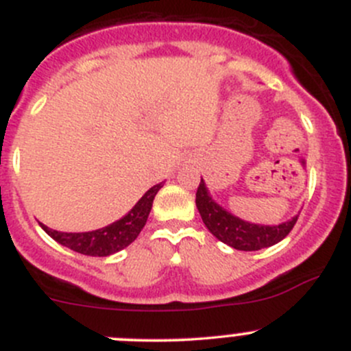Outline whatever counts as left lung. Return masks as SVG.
Wrapping results in <instances>:
<instances>
[{
  "label": "left lung",
  "mask_w": 351,
  "mask_h": 351,
  "mask_svg": "<svg viewBox=\"0 0 351 351\" xmlns=\"http://www.w3.org/2000/svg\"><path fill=\"white\" fill-rule=\"evenodd\" d=\"M195 202H197V208L200 212L205 227L212 232V235H215L220 242L227 243L234 249L247 250V252L265 249V247L281 242L293 230L294 223L300 217L294 215L293 219L279 225L247 222V220L234 215L213 200L204 178H202L200 186L197 190V200Z\"/></svg>",
  "instance_id": "left-lung-1"
}]
</instances>
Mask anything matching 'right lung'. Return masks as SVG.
<instances>
[{
	"label": "right lung",
	"instance_id": "right-lung-1",
	"mask_svg": "<svg viewBox=\"0 0 351 351\" xmlns=\"http://www.w3.org/2000/svg\"><path fill=\"white\" fill-rule=\"evenodd\" d=\"M163 188V182L151 186L149 190L138 200V204L132 206L124 217H121L116 222L106 225V227L97 228V230L88 232H60L49 228L47 225L40 223V227L58 242L60 245L69 247L73 252L84 254V256L92 257H108L119 250L126 249L129 243L136 241L139 232L146 225L147 217H149L153 200L158 191Z\"/></svg>",
	"mask_w": 351,
	"mask_h": 351
}]
</instances>
